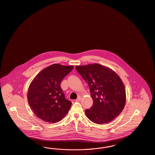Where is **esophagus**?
<instances>
[{
	"mask_svg": "<svg viewBox=\"0 0 155 155\" xmlns=\"http://www.w3.org/2000/svg\"><path fill=\"white\" fill-rule=\"evenodd\" d=\"M81 100V97L79 96L77 99L75 100V101H80Z\"/></svg>",
	"mask_w": 155,
	"mask_h": 155,
	"instance_id": "34e87169",
	"label": "esophagus"
}]
</instances>
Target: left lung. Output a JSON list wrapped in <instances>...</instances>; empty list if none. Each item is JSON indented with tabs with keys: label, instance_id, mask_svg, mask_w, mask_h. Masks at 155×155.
<instances>
[{
	"label": "left lung",
	"instance_id": "8db88e82",
	"mask_svg": "<svg viewBox=\"0 0 155 155\" xmlns=\"http://www.w3.org/2000/svg\"><path fill=\"white\" fill-rule=\"evenodd\" d=\"M75 68L88 84L93 100L92 107L85 110L87 117L95 124L110 122L126 104L122 81L114 70L98 63L76 66Z\"/></svg>",
	"mask_w": 155,
	"mask_h": 155
}]
</instances>
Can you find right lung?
Returning <instances> with one entry per match:
<instances>
[{"label":"right lung","mask_w":155,"mask_h":155,"mask_svg":"<svg viewBox=\"0 0 155 155\" xmlns=\"http://www.w3.org/2000/svg\"><path fill=\"white\" fill-rule=\"evenodd\" d=\"M73 68V66L54 64L41 71L31 81L28 101L38 118L56 123L68 114L71 102L65 98L61 82Z\"/></svg>","instance_id":"add662e5"}]
</instances>
